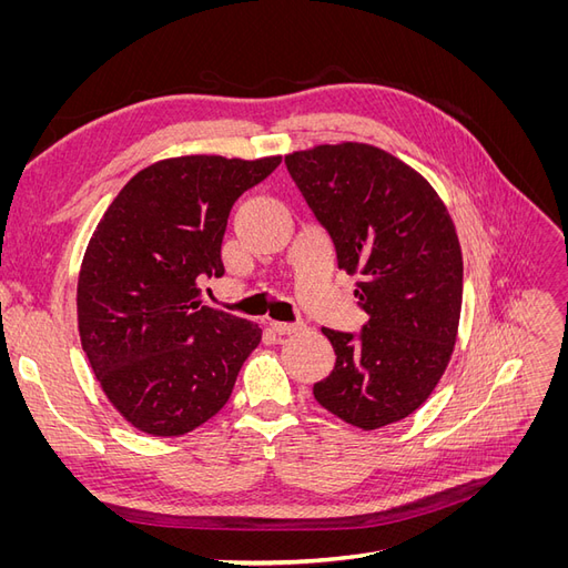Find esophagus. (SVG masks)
Segmentation results:
<instances>
[{"mask_svg": "<svg viewBox=\"0 0 568 568\" xmlns=\"http://www.w3.org/2000/svg\"><path fill=\"white\" fill-rule=\"evenodd\" d=\"M270 326H272V332L274 334H280V336H286V334H294V332H298L301 329V324H288V322H270Z\"/></svg>", "mask_w": 568, "mask_h": 568, "instance_id": "1", "label": "esophagus"}]
</instances>
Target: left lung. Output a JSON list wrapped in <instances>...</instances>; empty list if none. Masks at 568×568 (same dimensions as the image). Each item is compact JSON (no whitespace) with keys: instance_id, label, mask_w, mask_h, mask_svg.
Here are the masks:
<instances>
[{"instance_id":"obj_1","label":"left lung","mask_w":568,"mask_h":568,"mask_svg":"<svg viewBox=\"0 0 568 568\" xmlns=\"http://www.w3.org/2000/svg\"><path fill=\"white\" fill-rule=\"evenodd\" d=\"M329 232L338 270L357 274V334L322 329L336 365L315 400L363 432L412 415L440 382L457 341L462 248L445 203L417 170L359 142L284 159Z\"/></svg>"}]
</instances>
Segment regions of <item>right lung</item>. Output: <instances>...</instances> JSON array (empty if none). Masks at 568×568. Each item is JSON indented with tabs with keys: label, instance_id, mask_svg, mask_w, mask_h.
I'll return each mask as SVG.
<instances>
[{
	"label": "right lung",
	"instance_id": "add662e5",
	"mask_svg": "<svg viewBox=\"0 0 568 568\" xmlns=\"http://www.w3.org/2000/svg\"><path fill=\"white\" fill-rule=\"evenodd\" d=\"M282 156L165 159L140 170L90 239L78 280L82 351L111 405L151 436H182L230 400L257 324L201 303L222 277L234 201Z\"/></svg>",
	"mask_w": 568,
	"mask_h": 568
}]
</instances>
